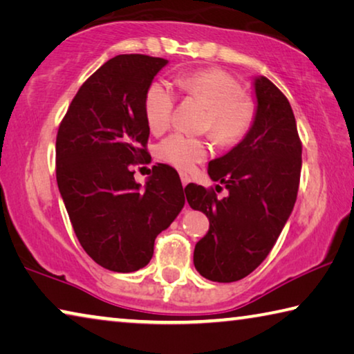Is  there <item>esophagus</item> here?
Masks as SVG:
<instances>
[{
	"mask_svg": "<svg viewBox=\"0 0 354 354\" xmlns=\"http://www.w3.org/2000/svg\"><path fill=\"white\" fill-rule=\"evenodd\" d=\"M189 183H190V178L186 175V173H181V184H183V187H186Z\"/></svg>",
	"mask_w": 354,
	"mask_h": 354,
	"instance_id": "34e87169",
	"label": "esophagus"
}]
</instances>
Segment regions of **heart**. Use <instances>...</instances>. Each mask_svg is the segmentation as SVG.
Here are the masks:
<instances>
[{
  "label": "heart",
  "mask_w": 354,
  "mask_h": 354,
  "mask_svg": "<svg viewBox=\"0 0 354 354\" xmlns=\"http://www.w3.org/2000/svg\"><path fill=\"white\" fill-rule=\"evenodd\" d=\"M176 82L183 91L206 106V129L218 145H233L245 136L254 109L241 96V86L234 78L218 69H206L179 75ZM173 105L175 96L164 83L156 82L147 89L143 110L154 133L164 132L170 124ZM156 156L164 164L189 171L207 156V145L203 140L175 133L157 145Z\"/></svg>",
  "instance_id": "b5f03b06"
}]
</instances>
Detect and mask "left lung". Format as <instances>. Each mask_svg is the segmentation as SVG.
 Instances as JSON below:
<instances>
[{
  "mask_svg": "<svg viewBox=\"0 0 354 354\" xmlns=\"http://www.w3.org/2000/svg\"><path fill=\"white\" fill-rule=\"evenodd\" d=\"M255 113L238 145L207 165L228 195L189 184V206L209 218L195 244V269L212 282H236L261 265L293 211L302 147L291 105L266 77H254ZM216 186V190L222 189Z\"/></svg>",
  "mask_w": 354,
  "mask_h": 354,
  "instance_id": "left-lung-1",
  "label": "left lung"
}]
</instances>
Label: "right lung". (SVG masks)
Here are the masks:
<instances>
[{
  "instance_id": "right-lung-1",
  "label": "right lung",
  "mask_w": 354,
  "mask_h": 354,
  "mask_svg": "<svg viewBox=\"0 0 354 354\" xmlns=\"http://www.w3.org/2000/svg\"><path fill=\"white\" fill-rule=\"evenodd\" d=\"M168 59L118 55L78 89L56 137V183L86 254L105 269L133 272L184 207L181 179L157 164L142 187L132 165L148 160L145 93Z\"/></svg>"
}]
</instances>
